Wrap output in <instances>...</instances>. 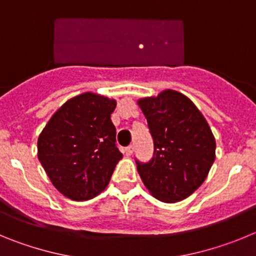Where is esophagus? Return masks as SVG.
Segmentation results:
<instances>
[{
  "label": "esophagus",
  "mask_w": 256,
  "mask_h": 256,
  "mask_svg": "<svg viewBox=\"0 0 256 256\" xmlns=\"http://www.w3.org/2000/svg\"><path fill=\"white\" fill-rule=\"evenodd\" d=\"M123 152L126 154V156H130L133 154V146H128V148H126L123 150Z\"/></svg>",
  "instance_id": "esophagus-1"
}]
</instances>
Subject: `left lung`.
<instances>
[{"label":"left lung","instance_id":"1","mask_svg":"<svg viewBox=\"0 0 256 256\" xmlns=\"http://www.w3.org/2000/svg\"><path fill=\"white\" fill-rule=\"evenodd\" d=\"M154 140V156L137 162L151 195L162 202L184 200L202 184L216 160V138L188 97L173 90L138 100Z\"/></svg>","mask_w":256,"mask_h":256}]
</instances>
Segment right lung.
<instances>
[{
    "mask_svg": "<svg viewBox=\"0 0 256 256\" xmlns=\"http://www.w3.org/2000/svg\"><path fill=\"white\" fill-rule=\"evenodd\" d=\"M116 101L86 92L68 100L38 137V160L68 198H94L108 187L118 162L112 112Z\"/></svg>",
    "mask_w": 256,
    "mask_h": 256,
    "instance_id": "1",
    "label": "right lung"
}]
</instances>
